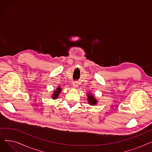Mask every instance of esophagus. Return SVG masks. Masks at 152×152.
I'll return each instance as SVG.
<instances>
[{"label": "esophagus", "mask_w": 152, "mask_h": 152, "mask_svg": "<svg viewBox=\"0 0 152 152\" xmlns=\"http://www.w3.org/2000/svg\"><path fill=\"white\" fill-rule=\"evenodd\" d=\"M77 86H78V83H77V82L75 81V82H73V87H75V88H76V87H77Z\"/></svg>", "instance_id": "34e87169"}]
</instances>
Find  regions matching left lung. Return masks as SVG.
<instances>
[{
	"instance_id": "left-lung-1",
	"label": "left lung",
	"mask_w": 152,
	"mask_h": 152,
	"mask_svg": "<svg viewBox=\"0 0 152 152\" xmlns=\"http://www.w3.org/2000/svg\"><path fill=\"white\" fill-rule=\"evenodd\" d=\"M87 98H88V100H89V103H90L91 105H95L96 104V103L97 102V101L96 100V99H95L94 95H91V94H89L88 95V97H87Z\"/></svg>"
}]
</instances>
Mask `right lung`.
<instances>
[{
    "label": "right lung",
    "mask_w": 152,
    "mask_h": 152,
    "mask_svg": "<svg viewBox=\"0 0 152 152\" xmlns=\"http://www.w3.org/2000/svg\"><path fill=\"white\" fill-rule=\"evenodd\" d=\"M61 88L60 87H58V88L57 89V91H55V92H54V93H53V97H52V98L53 99H57V97H58V95H59V94L60 93V92H61Z\"/></svg>",
    "instance_id": "obj_1"
}]
</instances>
